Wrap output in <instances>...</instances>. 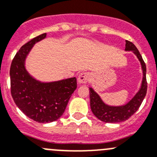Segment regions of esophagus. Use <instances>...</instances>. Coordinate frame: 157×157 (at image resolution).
<instances>
[{"mask_svg": "<svg viewBox=\"0 0 157 157\" xmlns=\"http://www.w3.org/2000/svg\"><path fill=\"white\" fill-rule=\"evenodd\" d=\"M90 76L87 72H83L81 74H79L77 81L79 83H87L90 80Z\"/></svg>", "mask_w": 157, "mask_h": 157, "instance_id": "34e87169", "label": "esophagus"}]
</instances>
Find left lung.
<instances>
[{
  "instance_id": "obj_1",
  "label": "left lung",
  "mask_w": 157,
  "mask_h": 157,
  "mask_svg": "<svg viewBox=\"0 0 157 157\" xmlns=\"http://www.w3.org/2000/svg\"><path fill=\"white\" fill-rule=\"evenodd\" d=\"M125 50L132 51L139 60L140 61L143 69V81L141 88L129 102L122 106H109L102 101L99 95L90 87V108L94 115L101 121L106 123H118L128 119L135 112L139 109L147 91V81H146V67L143 57L140 53L136 45L129 41H125Z\"/></svg>"
}]
</instances>
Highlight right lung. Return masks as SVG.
Returning <instances> with one entry per match:
<instances>
[{"label": "right lung", "instance_id": "right-lung-1", "mask_svg": "<svg viewBox=\"0 0 157 157\" xmlns=\"http://www.w3.org/2000/svg\"><path fill=\"white\" fill-rule=\"evenodd\" d=\"M45 37L46 33H44L22 45L14 56L10 69L11 93L14 103L26 116L40 123L52 122L60 118L77 88L76 77L42 83L27 72L26 56L36 42Z\"/></svg>", "mask_w": 157, "mask_h": 157}]
</instances>
